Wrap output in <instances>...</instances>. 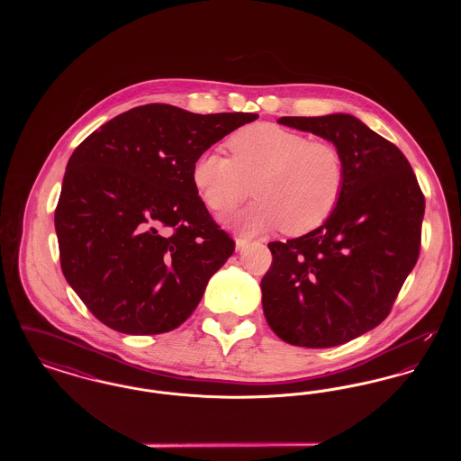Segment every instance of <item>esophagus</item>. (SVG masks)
Instances as JSON below:
<instances>
[{
  "label": "esophagus",
  "mask_w": 461,
  "mask_h": 461,
  "mask_svg": "<svg viewBox=\"0 0 461 461\" xmlns=\"http://www.w3.org/2000/svg\"><path fill=\"white\" fill-rule=\"evenodd\" d=\"M249 243V240L247 239H241V237H239L237 240H235V245H237V250H241L245 245Z\"/></svg>",
  "instance_id": "1"
}]
</instances>
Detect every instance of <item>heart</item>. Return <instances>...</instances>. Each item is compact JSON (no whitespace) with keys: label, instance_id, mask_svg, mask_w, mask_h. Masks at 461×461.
Listing matches in <instances>:
<instances>
[{"label":"heart","instance_id":"1","mask_svg":"<svg viewBox=\"0 0 461 461\" xmlns=\"http://www.w3.org/2000/svg\"><path fill=\"white\" fill-rule=\"evenodd\" d=\"M228 147L231 157L198 155L192 181L216 214L231 212L254 190L259 198L235 221L245 233L282 226L303 235L329 220L344 194L346 164L331 141L261 122L235 132Z\"/></svg>","mask_w":461,"mask_h":461}]
</instances>
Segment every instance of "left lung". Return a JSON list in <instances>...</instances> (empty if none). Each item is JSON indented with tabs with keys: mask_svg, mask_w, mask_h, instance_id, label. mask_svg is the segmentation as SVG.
Returning a JSON list of instances; mask_svg holds the SVG:
<instances>
[{
	"mask_svg": "<svg viewBox=\"0 0 461 461\" xmlns=\"http://www.w3.org/2000/svg\"><path fill=\"white\" fill-rule=\"evenodd\" d=\"M339 147L346 186L320 228L269 241L261 280L271 330L299 348H333L380 325L420 256L425 197L402 152L349 113L280 117Z\"/></svg>",
	"mask_w": 461,
	"mask_h": 461,
	"instance_id": "obj_1",
	"label": "left lung"
}]
</instances>
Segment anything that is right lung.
I'll use <instances>...</instances> for the list:
<instances>
[{"label":"right lung","instance_id":"right-lung-1","mask_svg":"<svg viewBox=\"0 0 461 461\" xmlns=\"http://www.w3.org/2000/svg\"><path fill=\"white\" fill-rule=\"evenodd\" d=\"M258 113L128 110L74 150L55 209L60 266L95 318L130 335L177 329L233 239L198 197V155Z\"/></svg>","mask_w":461,"mask_h":461}]
</instances>
